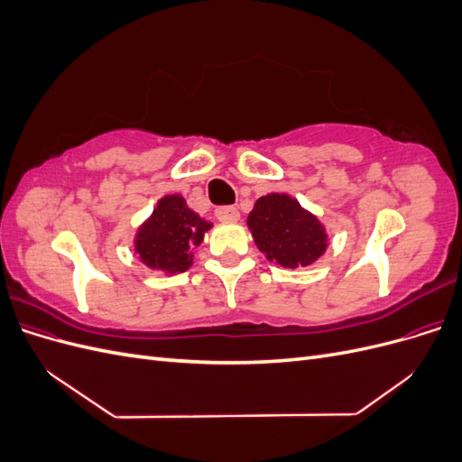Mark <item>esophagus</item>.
Returning a JSON list of instances; mask_svg holds the SVG:
<instances>
[{
  "instance_id": "obj_1",
  "label": "esophagus",
  "mask_w": 462,
  "mask_h": 462,
  "mask_svg": "<svg viewBox=\"0 0 462 462\" xmlns=\"http://www.w3.org/2000/svg\"><path fill=\"white\" fill-rule=\"evenodd\" d=\"M216 217L221 223H235V221H239L241 214L236 212V208H233V206H221L216 209Z\"/></svg>"
}]
</instances>
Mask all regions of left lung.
<instances>
[{"instance_id": "8db88e82", "label": "left lung", "mask_w": 462, "mask_h": 462, "mask_svg": "<svg viewBox=\"0 0 462 462\" xmlns=\"http://www.w3.org/2000/svg\"><path fill=\"white\" fill-rule=\"evenodd\" d=\"M260 253L283 268H306L326 254L329 235L310 209L285 192H270L254 202L246 217Z\"/></svg>"}]
</instances>
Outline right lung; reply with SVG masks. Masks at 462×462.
Instances as JSON below:
<instances>
[{
  "label": "right lung",
  "instance_id": "add662e5",
  "mask_svg": "<svg viewBox=\"0 0 462 462\" xmlns=\"http://www.w3.org/2000/svg\"><path fill=\"white\" fill-rule=\"evenodd\" d=\"M212 227L214 223L190 209L180 194H165L138 226L133 246L146 268L177 275L190 268L194 248Z\"/></svg>",
  "mask_w": 462,
  "mask_h": 462
}]
</instances>
